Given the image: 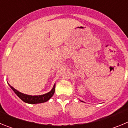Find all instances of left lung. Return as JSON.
<instances>
[{
  "label": "left lung",
  "instance_id": "left-lung-1",
  "mask_svg": "<svg viewBox=\"0 0 128 128\" xmlns=\"http://www.w3.org/2000/svg\"><path fill=\"white\" fill-rule=\"evenodd\" d=\"M82 102H83V101H82Z\"/></svg>",
  "mask_w": 128,
  "mask_h": 128
}]
</instances>
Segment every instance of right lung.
Returning <instances> with one entry per match:
<instances>
[{"instance_id":"add662e5","label":"right lung","mask_w":128,"mask_h":128,"mask_svg":"<svg viewBox=\"0 0 128 128\" xmlns=\"http://www.w3.org/2000/svg\"><path fill=\"white\" fill-rule=\"evenodd\" d=\"M10 85V84H9ZM11 87V88L14 92V93L17 95L18 97L20 98V99H22L23 101L29 104H37V103H42V102H44L47 101L48 100L52 98V96L54 95V92H55V84L53 86L52 89L50 92H49L48 93L46 94L42 95V96H29V95L24 94L19 92L18 91L14 89L13 86L10 85Z\"/></svg>"}]
</instances>
